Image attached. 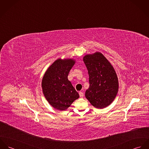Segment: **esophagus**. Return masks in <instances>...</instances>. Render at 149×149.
Instances as JSON below:
<instances>
[{"label": "esophagus", "instance_id": "1", "mask_svg": "<svg viewBox=\"0 0 149 149\" xmlns=\"http://www.w3.org/2000/svg\"><path fill=\"white\" fill-rule=\"evenodd\" d=\"M79 95H80V97H84V93L82 92H79Z\"/></svg>", "mask_w": 149, "mask_h": 149}]
</instances>
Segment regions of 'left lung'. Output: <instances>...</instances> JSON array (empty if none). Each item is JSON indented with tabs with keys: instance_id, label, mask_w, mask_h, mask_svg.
Returning <instances> with one entry per match:
<instances>
[{
	"instance_id": "obj_1",
	"label": "left lung",
	"mask_w": 149,
	"mask_h": 149,
	"mask_svg": "<svg viewBox=\"0 0 149 149\" xmlns=\"http://www.w3.org/2000/svg\"><path fill=\"white\" fill-rule=\"evenodd\" d=\"M83 61L89 74V87L85 91V97L96 108H104L115 99L119 82L112 65L100 52L87 54Z\"/></svg>"
}]
</instances>
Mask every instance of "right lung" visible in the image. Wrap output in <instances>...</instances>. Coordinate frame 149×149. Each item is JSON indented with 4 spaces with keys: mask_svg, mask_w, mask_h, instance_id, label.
Wrapping results in <instances>:
<instances>
[{
    "mask_svg": "<svg viewBox=\"0 0 149 149\" xmlns=\"http://www.w3.org/2000/svg\"><path fill=\"white\" fill-rule=\"evenodd\" d=\"M75 64L73 59H57L46 71L42 81L43 93L54 108L64 111L79 97L70 81L68 74Z\"/></svg>",
    "mask_w": 149,
    "mask_h": 149,
    "instance_id": "obj_1",
    "label": "right lung"
}]
</instances>
